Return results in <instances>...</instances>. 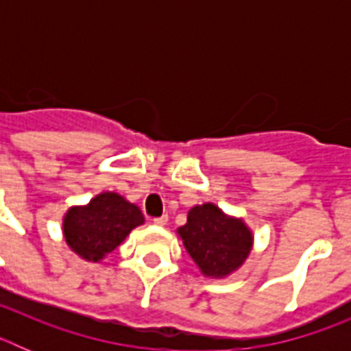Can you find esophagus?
I'll list each match as a JSON object with an SVG mask.
<instances>
[{
	"mask_svg": "<svg viewBox=\"0 0 351 351\" xmlns=\"http://www.w3.org/2000/svg\"><path fill=\"white\" fill-rule=\"evenodd\" d=\"M167 221H169V216H167V214H163V216H160V218H154L153 219L154 225H158V226L167 225Z\"/></svg>",
	"mask_w": 351,
	"mask_h": 351,
	"instance_id": "obj_1",
	"label": "esophagus"
}]
</instances>
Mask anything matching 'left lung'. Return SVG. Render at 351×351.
I'll return each mask as SVG.
<instances>
[{"mask_svg": "<svg viewBox=\"0 0 351 351\" xmlns=\"http://www.w3.org/2000/svg\"><path fill=\"white\" fill-rule=\"evenodd\" d=\"M178 234L193 262L209 278H225L237 271L253 246L243 219L226 216L214 204L195 206Z\"/></svg>", "mask_w": 351, "mask_h": 351, "instance_id": "obj_1", "label": "left lung"}]
</instances>
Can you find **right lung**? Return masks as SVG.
I'll use <instances>...</instances> for the list:
<instances>
[{
	"mask_svg": "<svg viewBox=\"0 0 351 351\" xmlns=\"http://www.w3.org/2000/svg\"><path fill=\"white\" fill-rule=\"evenodd\" d=\"M142 223L144 216L137 206L117 193H100L88 206L68 210L63 232L66 244L80 258L100 262Z\"/></svg>",
	"mask_w": 351,
	"mask_h": 351,
	"instance_id": "1",
	"label": "right lung"
}]
</instances>
